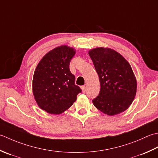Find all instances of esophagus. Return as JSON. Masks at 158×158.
<instances>
[{"label": "esophagus", "instance_id": "34e87169", "mask_svg": "<svg viewBox=\"0 0 158 158\" xmlns=\"http://www.w3.org/2000/svg\"><path fill=\"white\" fill-rule=\"evenodd\" d=\"M81 89L82 90V92L85 93L86 91V86L85 85H83L81 86Z\"/></svg>", "mask_w": 158, "mask_h": 158}]
</instances>
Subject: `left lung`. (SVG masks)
<instances>
[{"label":"left lung","mask_w":158,"mask_h":158,"mask_svg":"<svg viewBox=\"0 0 158 158\" xmlns=\"http://www.w3.org/2000/svg\"><path fill=\"white\" fill-rule=\"evenodd\" d=\"M89 54L99 76L100 91L93 99L99 110L110 116L119 114L129 108L136 93L137 82L131 65L115 50L97 48Z\"/></svg>","instance_id":"left-lung-1"}]
</instances>
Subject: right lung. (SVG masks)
<instances>
[{
  "label": "right lung",
  "mask_w": 158,
  "mask_h": 158,
  "mask_svg": "<svg viewBox=\"0 0 158 158\" xmlns=\"http://www.w3.org/2000/svg\"><path fill=\"white\" fill-rule=\"evenodd\" d=\"M76 50L61 46L50 51L37 65L33 78V92L37 105L48 113L67 110L82 90L75 85L69 63Z\"/></svg>",
  "instance_id": "obj_1"
}]
</instances>
